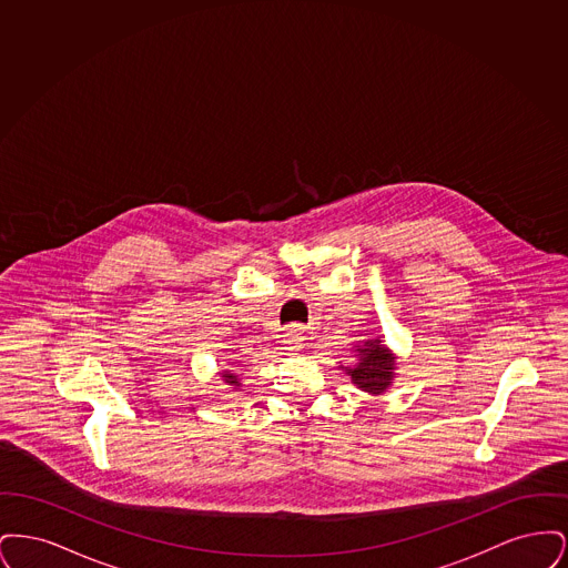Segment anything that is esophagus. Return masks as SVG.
<instances>
[{
    "instance_id": "obj_1",
    "label": "esophagus",
    "mask_w": 568,
    "mask_h": 568,
    "mask_svg": "<svg viewBox=\"0 0 568 568\" xmlns=\"http://www.w3.org/2000/svg\"><path fill=\"white\" fill-rule=\"evenodd\" d=\"M302 343H304V332H302V327H297V325L285 327V332H283V336H281V345H283L285 352H297V349H302Z\"/></svg>"
}]
</instances>
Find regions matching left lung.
<instances>
[{
    "label": "left lung",
    "mask_w": 568,
    "mask_h": 568,
    "mask_svg": "<svg viewBox=\"0 0 568 568\" xmlns=\"http://www.w3.org/2000/svg\"><path fill=\"white\" fill-rule=\"evenodd\" d=\"M357 387L368 394H381L394 378V357L381 345V341H368L357 349V364L347 368Z\"/></svg>",
    "instance_id": "obj_1"
}]
</instances>
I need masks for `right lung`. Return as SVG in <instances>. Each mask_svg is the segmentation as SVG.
<instances>
[{
	"label": "right lung",
	"mask_w": 568,
	"mask_h": 568,
	"mask_svg": "<svg viewBox=\"0 0 568 568\" xmlns=\"http://www.w3.org/2000/svg\"><path fill=\"white\" fill-rule=\"evenodd\" d=\"M223 378H225V383H227V385H241V383H239V378L234 377L232 373H223Z\"/></svg>",
	"instance_id": "add662e5"
}]
</instances>
